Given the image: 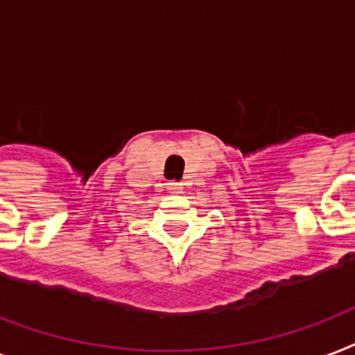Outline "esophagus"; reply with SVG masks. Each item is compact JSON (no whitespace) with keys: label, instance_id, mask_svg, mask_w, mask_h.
Returning <instances> with one entry per match:
<instances>
[{"label":"esophagus","instance_id":"obj_1","mask_svg":"<svg viewBox=\"0 0 355 355\" xmlns=\"http://www.w3.org/2000/svg\"><path fill=\"white\" fill-rule=\"evenodd\" d=\"M167 189H169L171 193H180V191H182V184H180V182H167Z\"/></svg>","mask_w":355,"mask_h":355}]
</instances>
